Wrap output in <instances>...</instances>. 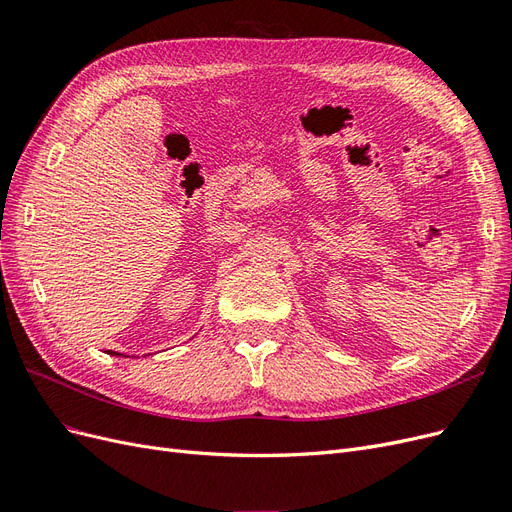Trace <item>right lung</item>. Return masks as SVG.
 Wrapping results in <instances>:
<instances>
[{
	"label": "right lung",
	"mask_w": 512,
	"mask_h": 512,
	"mask_svg": "<svg viewBox=\"0 0 512 512\" xmlns=\"http://www.w3.org/2000/svg\"><path fill=\"white\" fill-rule=\"evenodd\" d=\"M108 354H113V356L117 354V356H119V352H113V350H108Z\"/></svg>",
	"instance_id": "1"
}]
</instances>
